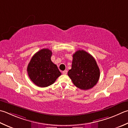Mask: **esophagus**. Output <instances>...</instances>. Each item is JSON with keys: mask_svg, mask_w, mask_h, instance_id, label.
I'll return each instance as SVG.
<instances>
[{"mask_svg": "<svg viewBox=\"0 0 128 128\" xmlns=\"http://www.w3.org/2000/svg\"><path fill=\"white\" fill-rule=\"evenodd\" d=\"M67 72H68V71L66 70L62 72V74H64V75H66L67 74Z\"/></svg>", "mask_w": 128, "mask_h": 128, "instance_id": "1", "label": "esophagus"}]
</instances>
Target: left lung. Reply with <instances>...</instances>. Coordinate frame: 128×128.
Listing matches in <instances>:
<instances>
[{
    "label": "left lung",
    "mask_w": 128,
    "mask_h": 128,
    "mask_svg": "<svg viewBox=\"0 0 128 128\" xmlns=\"http://www.w3.org/2000/svg\"><path fill=\"white\" fill-rule=\"evenodd\" d=\"M68 74L77 88L88 90L98 82L100 70L92 55L83 50H79L72 56V69Z\"/></svg>",
    "instance_id": "obj_1"
}]
</instances>
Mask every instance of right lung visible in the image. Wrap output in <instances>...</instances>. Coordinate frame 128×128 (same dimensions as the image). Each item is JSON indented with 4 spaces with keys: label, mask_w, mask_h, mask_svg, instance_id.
I'll list each match as a JSON object with an SVG mask.
<instances>
[{
    "label": "right lung",
    "mask_w": 128,
    "mask_h": 128,
    "mask_svg": "<svg viewBox=\"0 0 128 128\" xmlns=\"http://www.w3.org/2000/svg\"><path fill=\"white\" fill-rule=\"evenodd\" d=\"M52 52L42 49L35 54L28 66L29 78L38 86L44 88L52 84L62 73L51 60Z\"/></svg>",
    "instance_id": "obj_1"
}]
</instances>
